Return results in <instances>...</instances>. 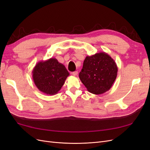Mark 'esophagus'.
I'll return each mask as SVG.
<instances>
[{"label": "esophagus", "instance_id": "obj_1", "mask_svg": "<svg viewBox=\"0 0 150 150\" xmlns=\"http://www.w3.org/2000/svg\"><path fill=\"white\" fill-rule=\"evenodd\" d=\"M72 75L74 76H76L78 74V71H74V72H72L71 73Z\"/></svg>", "mask_w": 150, "mask_h": 150}]
</instances>
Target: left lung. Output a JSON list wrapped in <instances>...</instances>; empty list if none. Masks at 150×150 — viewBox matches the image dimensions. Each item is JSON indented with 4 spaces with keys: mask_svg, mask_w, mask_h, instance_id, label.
Masks as SVG:
<instances>
[{
    "mask_svg": "<svg viewBox=\"0 0 150 150\" xmlns=\"http://www.w3.org/2000/svg\"><path fill=\"white\" fill-rule=\"evenodd\" d=\"M117 74L115 60L108 54L99 52L86 57L79 77L89 92L98 95L111 89Z\"/></svg>",
    "mask_w": 150,
    "mask_h": 150,
    "instance_id": "1",
    "label": "left lung"
}]
</instances>
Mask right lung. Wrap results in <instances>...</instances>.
<instances>
[{"instance_id":"add662e5","label":"right lung","mask_w":150,"mask_h":150,"mask_svg":"<svg viewBox=\"0 0 150 150\" xmlns=\"http://www.w3.org/2000/svg\"><path fill=\"white\" fill-rule=\"evenodd\" d=\"M69 76L66 67L54 57L39 61L33 70V79L36 87L48 95L59 91Z\"/></svg>"}]
</instances>
